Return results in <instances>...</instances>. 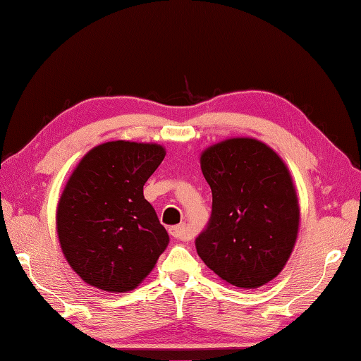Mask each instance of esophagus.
Returning <instances> with one entry per match:
<instances>
[{"label":"esophagus","mask_w":361,"mask_h":361,"mask_svg":"<svg viewBox=\"0 0 361 361\" xmlns=\"http://www.w3.org/2000/svg\"><path fill=\"white\" fill-rule=\"evenodd\" d=\"M169 235L179 241H190L192 235L185 225H174L169 228Z\"/></svg>","instance_id":"obj_1"}]
</instances>
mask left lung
Returning a JSON list of instances; mask_svg holds the SVG:
<instances>
[{
    "mask_svg": "<svg viewBox=\"0 0 361 361\" xmlns=\"http://www.w3.org/2000/svg\"><path fill=\"white\" fill-rule=\"evenodd\" d=\"M212 190L209 222L195 239L207 267L231 286L273 281L296 241L300 207L286 164L267 144L235 137L201 155Z\"/></svg>",
    "mask_w": 361,
    "mask_h": 361,
    "instance_id": "1",
    "label": "left lung"
}]
</instances>
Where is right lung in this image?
Returning <instances> with one entry per match:
<instances>
[{"instance_id":"right-lung-1","label":"right lung","mask_w":361,"mask_h":361,"mask_svg":"<svg viewBox=\"0 0 361 361\" xmlns=\"http://www.w3.org/2000/svg\"><path fill=\"white\" fill-rule=\"evenodd\" d=\"M164 158L157 144L112 141L82 158L56 209L68 263L106 292L135 288L166 249L169 236L142 187Z\"/></svg>"}]
</instances>
